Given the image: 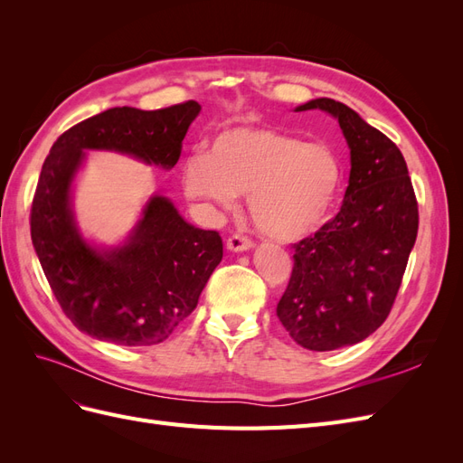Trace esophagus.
I'll use <instances>...</instances> for the list:
<instances>
[{
	"label": "esophagus",
	"instance_id": "34e87169",
	"mask_svg": "<svg viewBox=\"0 0 463 463\" xmlns=\"http://www.w3.org/2000/svg\"><path fill=\"white\" fill-rule=\"evenodd\" d=\"M226 247L232 250V253H243V250L253 249L255 243L245 235H232L230 240L226 241Z\"/></svg>",
	"mask_w": 463,
	"mask_h": 463
}]
</instances>
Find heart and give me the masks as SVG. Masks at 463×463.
<instances>
[{
  "label": "heart",
  "instance_id": "1",
  "mask_svg": "<svg viewBox=\"0 0 463 463\" xmlns=\"http://www.w3.org/2000/svg\"><path fill=\"white\" fill-rule=\"evenodd\" d=\"M181 181L187 197L232 210L237 194L257 226L279 241H298L326 226L345 185V165L326 145L270 128H230L193 154Z\"/></svg>",
  "mask_w": 463,
  "mask_h": 463
}]
</instances>
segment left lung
<instances>
[{
  "label": "left lung",
  "instance_id": "obj_1",
  "mask_svg": "<svg viewBox=\"0 0 463 463\" xmlns=\"http://www.w3.org/2000/svg\"><path fill=\"white\" fill-rule=\"evenodd\" d=\"M338 119L349 146V184L340 213L296 243V262L276 315L305 349L359 344L386 320L415 245L419 213L400 148L357 111L317 98L296 111Z\"/></svg>",
  "mask_w": 463,
  "mask_h": 463
}]
</instances>
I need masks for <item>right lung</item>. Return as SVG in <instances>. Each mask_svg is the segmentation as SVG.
<instances>
[{
    "label": "right lung",
    "mask_w": 463,
    "mask_h": 463,
    "mask_svg": "<svg viewBox=\"0 0 463 463\" xmlns=\"http://www.w3.org/2000/svg\"><path fill=\"white\" fill-rule=\"evenodd\" d=\"M199 111L193 100L154 111L106 109L65 131L42 165L31 210L33 245L63 313L96 340L137 347L170 338L197 307L223 245L218 232L194 228L162 194L146 201L125 241L90 243L73 213V181L87 150L172 170Z\"/></svg>",
    "instance_id": "right-lung-1"
}]
</instances>
